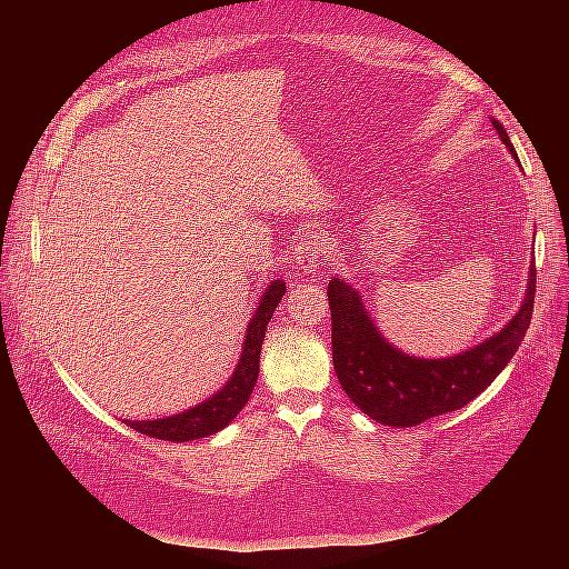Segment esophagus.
<instances>
[{
    "label": "esophagus",
    "instance_id": "obj_1",
    "mask_svg": "<svg viewBox=\"0 0 569 569\" xmlns=\"http://www.w3.org/2000/svg\"><path fill=\"white\" fill-rule=\"evenodd\" d=\"M291 253H295V261L303 272L320 270L327 263V244L316 232L299 234L295 239V247H291Z\"/></svg>",
    "mask_w": 569,
    "mask_h": 569
}]
</instances>
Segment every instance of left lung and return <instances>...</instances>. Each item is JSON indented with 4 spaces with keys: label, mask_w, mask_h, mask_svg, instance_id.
Listing matches in <instances>:
<instances>
[{
    "label": "left lung",
    "mask_w": 569,
    "mask_h": 569,
    "mask_svg": "<svg viewBox=\"0 0 569 569\" xmlns=\"http://www.w3.org/2000/svg\"><path fill=\"white\" fill-rule=\"evenodd\" d=\"M493 128L518 159L503 126L493 120ZM533 291L537 266L531 261L527 297L503 330L465 353L432 360L393 349L377 332L358 291L339 278L330 280L327 299L332 313V360L341 389L366 416L391 427H416L468 406L520 349L531 322Z\"/></svg>",
    "instance_id": "obj_1"
}]
</instances>
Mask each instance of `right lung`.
<instances>
[{"label":"right lung","mask_w":569,"mask_h":569,"mask_svg":"<svg viewBox=\"0 0 569 569\" xmlns=\"http://www.w3.org/2000/svg\"><path fill=\"white\" fill-rule=\"evenodd\" d=\"M284 297V282L274 280L266 295L261 297L256 313L247 327V339L242 347V356H239V363L218 393H213L209 401H203L194 408H189L178 416H170L163 420H126L128 427L134 432L163 439V441H192L220 432L222 427H228L239 410L244 408L249 396L258 380V360H261V343L268 330V322L274 313V308Z\"/></svg>","instance_id":"right-lung-1"}]
</instances>
